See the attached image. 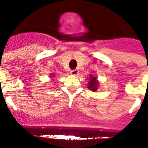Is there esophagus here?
Returning a JSON list of instances; mask_svg holds the SVG:
<instances>
[{
	"label": "esophagus",
	"mask_w": 148,
	"mask_h": 148,
	"mask_svg": "<svg viewBox=\"0 0 148 148\" xmlns=\"http://www.w3.org/2000/svg\"><path fill=\"white\" fill-rule=\"evenodd\" d=\"M71 74H73V75H77L78 74V71H77V69H75V70H73V71H71Z\"/></svg>",
	"instance_id": "obj_1"
}]
</instances>
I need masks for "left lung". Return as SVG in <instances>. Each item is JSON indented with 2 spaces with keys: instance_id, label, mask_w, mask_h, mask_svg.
<instances>
[{
  "instance_id": "left-lung-1",
  "label": "left lung",
  "mask_w": 148,
  "mask_h": 148,
  "mask_svg": "<svg viewBox=\"0 0 148 148\" xmlns=\"http://www.w3.org/2000/svg\"><path fill=\"white\" fill-rule=\"evenodd\" d=\"M97 86V78L94 77L90 76V80L89 82V85H88V88L90 90H92L93 91H96Z\"/></svg>"
}]
</instances>
